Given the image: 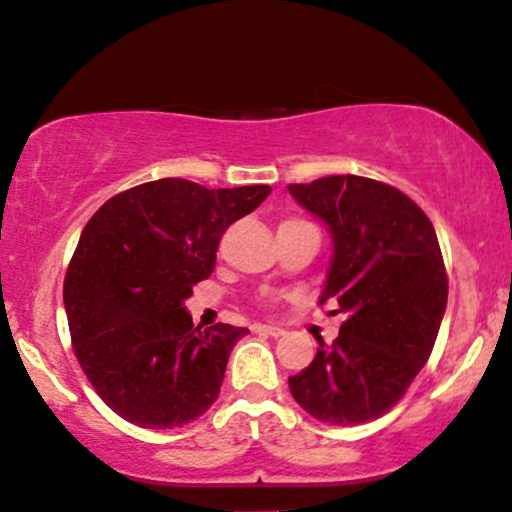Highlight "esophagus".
I'll return each instance as SVG.
<instances>
[{
    "label": "esophagus",
    "instance_id": "esophagus-1",
    "mask_svg": "<svg viewBox=\"0 0 512 512\" xmlns=\"http://www.w3.org/2000/svg\"><path fill=\"white\" fill-rule=\"evenodd\" d=\"M255 331H257V334H262V336H272V338H279V336L286 334V331H283L281 326H274V324H257V326H255Z\"/></svg>",
    "mask_w": 512,
    "mask_h": 512
}]
</instances>
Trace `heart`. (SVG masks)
<instances>
[{
	"label": "heart",
	"instance_id": "heart-1",
	"mask_svg": "<svg viewBox=\"0 0 512 512\" xmlns=\"http://www.w3.org/2000/svg\"><path fill=\"white\" fill-rule=\"evenodd\" d=\"M283 224H293V221H283Z\"/></svg>",
	"mask_w": 512,
	"mask_h": 512
}]
</instances>
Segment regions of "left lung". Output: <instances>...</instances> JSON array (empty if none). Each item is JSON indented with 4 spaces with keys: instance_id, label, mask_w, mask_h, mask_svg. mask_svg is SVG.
<instances>
[{
    "instance_id": "1",
    "label": "left lung",
    "mask_w": 512,
    "mask_h": 512,
    "mask_svg": "<svg viewBox=\"0 0 512 512\" xmlns=\"http://www.w3.org/2000/svg\"><path fill=\"white\" fill-rule=\"evenodd\" d=\"M288 193L329 229L331 262L319 305L346 315L331 346L288 377L295 403L334 427L377 420L432 355L448 281L439 238L408 195L362 176L291 183Z\"/></svg>"
}]
</instances>
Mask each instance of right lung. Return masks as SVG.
Returning <instances> with one entry per match:
<instances>
[{"label": "right lung", "instance_id": "right-lung-1", "mask_svg": "<svg viewBox=\"0 0 512 512\" xmlns=\"http://www.w3.org/2000/svg\"><path fill=\"white\" fill-rule=\"evenodd\" d=\"M269 193L159 178L114 195L80 233L64 281L73 350L126 422L183 427L217 400L231 350L250 331H200L186 300L212 274L221 233Z\"/></svg>", "mask_w": 512, "mask_h": 512}]
</instances>
